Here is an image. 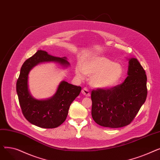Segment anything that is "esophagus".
Masks as SVG:
<instances>
[{
    "label": "esophagus",
    "instance_id": "esophagus-1",
    "mask_svg": "<svg viewBox=\"0 0 160 160\" xmlns=\"http://www.w3.org/2000/svg\"><path fill=\"white\" fill-rule=\"evenodd\" d=\"M82 93L83 95H84L86 97H89L90 96V92L89 89L87 88H83L82 90Z\"/></svg>",
    "mask_w": 160,
    "mask_h": 160
}]
</instances>
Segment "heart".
I'll return each instance as SVG.
<instances>
[{
	"mask_svg": "<svg viewBox=\"0 0 160 160\" xmlns=\"http://www.w3.org/2000/svg\"><path fill=\"white\" fill-rule=\"evenodd\" d=\"M75 72L80 78L85 74L92 75L90 83L95 88H108L116 85L122 77V66L98 54H92L76 67Z\"/></svg>",
	"mask_w": 160,
	"mask_h": 160,
	"instance_id": "obj_1",
	"label": "heart"
}]
</instances>
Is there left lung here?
<instances>
[{
	"mask_svg": "<svg viewBox=\"0 0 160 160\" xmlns=\"http://www.w3.org/2000/svg\"><path fill=\"white\" fill-rule=\"evenodd\" d=\"M128 75L121 84L91 91V115L98 124L112 128L127 126L145 102L147 75L136 58L130 59Z\"/></svg>",
	"mask_w": 160,
	"mask_h": 160,
	"instance_id": "1",
	"label": "left lung"
}]
</instances>
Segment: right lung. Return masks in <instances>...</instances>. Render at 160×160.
Wrapping results in <instances>:
<instances>
[{
    "mask_svg": "<svg viewBox=\"0 0 160 160\" xmlns=\"http://www.w3.org/2000/svg\"><path fill=\"white\" fill-rule=\"evenodd\" d=\"M45 62H56L66 67L69 65L65 58L53 56L45 50H38L22 64L16 90L22 113L26 119L40 128H54L65 121L69 107L79 95L82 88L63 81L52 98L47 100L33 98L28 89V75L35 65Z\"/></svg>",
    "mask_w": 160,
    "mask_h": 160,
    "instance_id": "1",
    "label": "right lung"
}]
</instances>
